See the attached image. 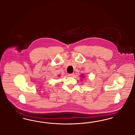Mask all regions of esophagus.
I'll list each match as a JSON object with an SVG mask.
<instances>
[{
  "mask_svg": "<svg viewBox=\"0 0 135 135\" xmlns=\"http://www.w3.org/2000/svg\"><path fill=\"white\" fill-rule=\"evenodd\" d=\"M68 76L69 77H73L74 76V73H71V74H69Z\"/></svg>",
  "mask_w": 135,
  "mask_h": 135,
  "instance_id": "esophagus-1",
  "label": "esophagus"
}]
</instances>
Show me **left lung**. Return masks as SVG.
<instances>
[{
	"instance_id": "8db88e82",
	"label": "left lung",
	"mask_w": 135,
	"mask_h": 135,
	"mask_svg": "<svg viewBox=\"0 0 135 135\" xmlns=\"http://www.w3.org/2000/svg\"><path fill=\"white\" fill-rule=\"evenodd\" d=\"M83 75H81V77H83ZM83 78H84V77H83Z\"/></svg>"
}]
</instances>
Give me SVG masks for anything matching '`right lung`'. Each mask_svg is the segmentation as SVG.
<instances>
[{
  "mask_svg": "<svg viewBox=\"0 0 135 135\" xmlns=\"http://www.w3.org/2000/svg\"><path fill=\"white\" fill-rule=\"evenodd\" d=\"M59 76H60V75H59Z\"/></svg>",
  "mask_w": 135,
  "mask_h": 135,
  "instance_id": "obj_1",
  "label": "right lung"
}]
</instances>
